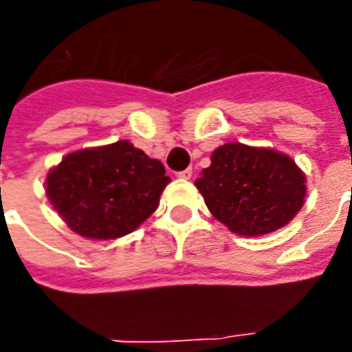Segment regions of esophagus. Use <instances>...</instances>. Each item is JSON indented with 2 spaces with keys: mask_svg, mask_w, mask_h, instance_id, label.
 <instances>
[{
  "mask_svg": "<svg viewBox=\"0 0 352 352\" xmlns=\"http://www.w3.org/2000/svg\"><path fill=\"white\" fill-rule=\"evenodd\" d=\"M177 175H179V179H184V181H188V179L192 177V170L188 168V170H184V171H179Z\"/></svg>",
  "mask_w": 352,
  "mask_h": 352,
  "instance_id": "obj_1",
  "label": "esophagus"
}]
</instances>
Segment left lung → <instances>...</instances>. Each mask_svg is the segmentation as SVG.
I'll return each instance as SVG.
<instances>
[{
	"mask_svg": "<svg viewBox=\"0 0 352 352\" xmlns=\"http://www.w3.org/2000/svg\"><path fill=\"white\" fill-rule=\"evenodd\" d=\"M195 186L228 230L256 237L283 228L300 212L307 177L289 155L241 142L215 149Z\"/></svg>",
	"mask_w": 352,
	"mask_h": 352,
	"instance_id": "left-lung-1",
	"label": "left lung"
}]
</instances>
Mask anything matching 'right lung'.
Here are the masks:
<instances>
[{
    "mask_svg": "<svg viewBox=\"0 0 352 352\" xmlns=\"http://www.w3.org/2000/svg\"><path fill=\"white\" fill-rule=\"evenodd\" d=\"M170 181L160 160L118 140L65 155L47 173L45 193L74 234L107 241L137 230Z\"/></svg>",
    "mask_w": 352,
    "mask_h": 352,
    "instance_id": "1",
    "label": "right lung"
}]
</instances>
